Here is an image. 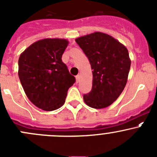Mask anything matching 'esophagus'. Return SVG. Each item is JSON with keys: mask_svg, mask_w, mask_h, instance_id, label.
Returning a JSON list of instances; mask_svg holds the SVG:
<instances>
[{"mask_svg": "<svg viewBox=\"0 0 157 157\" xmlns=\"http://www.w3.org/2000/svg\"><path fill=\"white\" fill-rule=\"evenodd\" d=\"M80 75L76 76V80H77V83H78V82L80 81Z\"/></svg>", "mask_w": 157, "mask_h": 157, "instance_id": "obj_1", "label": "esophagus"}]
</instances>
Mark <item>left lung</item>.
I'll return each mask as SVG.
<instances>
[{"instance_id": "left-lung-1", "label": "left lung", "mask_w": 157, "mask_h": 157, "mask_svg": "<svg viewBox=\"0 0 157 157\" xmlns=\"http://www.w3.org/2000/svg\"><path fill=\"white\" fill-rule=\"evenodd\" d=\"M75 41L93 70L92 89L83 95L85 103L94 109L110 106L127 84L131 64L127 48L110 35L98 31L76 38Z\"/></svg>"}]
</instances>
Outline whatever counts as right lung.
<instances>
[{
    "label": "right lung",
    "mask_w": 157,
    "mask_h": 157,
    "mask_svg": "<svg viewBox=\"0 0 157 157\" xmlns=\"http://www.w3.org/2000/svg\"><path fill=\"white\" fill-rule=\"evenodd\" d=\"M68 44L67 39L44 38L20 55L18 76L23 89L30 102L43 110L61 107L75 82L61 59Z\"/></svg>",
    "instance_id": "1"
}]
</instances>
